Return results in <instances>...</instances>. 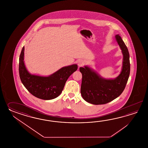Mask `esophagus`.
<instances>
[{
	"label": "esophagus",
	"mask_w": 148,
	"mask_h": 148,
	"mask_svg": "<svg viewBox=\"0 0 148 148\" xmlns=\"http://www.w3.org/2000/svg\"><path fill=\"white\" fill-rule=\"evenodd\" d=\"M85 64V60H79L78 61V65L79 67H80V66H83Z\"/></svg>",
	"instance_id": "1"
}]
</instances>
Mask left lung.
Listing matches in <instances>:
<instances>
[{
  "label": "left lung",
  "mask_w": 148,
  "mask_h": 148,
  "mask_svg": "<svg viewBox=\"0 0 148 148\" xmlns=\"http://www.w3.org/2000/svg\"><path fill=\"white\" fill-rule=\"evenodd\" d=\"M115 38L123 54V66L120 75L115 79H105L90 67H80L82 82L80 92L85 101L94 105L105 104L122 93L130 73L129 51L120 35Z\"/></svg>",
  "instance_id": "8db88e82"
}]
</instances>
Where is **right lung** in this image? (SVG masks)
<instances>
[{
    "label": "right lung",
    "instance_id": "obj_1",
    "mask_svg": "<svg viewBox=\"0 0 148 148\" xmlns=\"http://www.w3.org/2000/svg\"><path fill=\"white\" fill-rule=\"evenodd\" d=\"M24 57V47H23L19 58L21 80L31 94L44 100H50L59 96L70 75L78 69V66L75 64L62 67L48 77L32 75L25 67Z\"/></svg>",
    "mask_w": 148,
    "mask_h": 148
}]
</instances>
